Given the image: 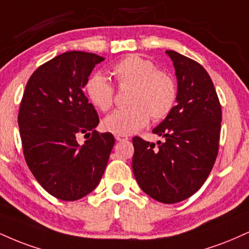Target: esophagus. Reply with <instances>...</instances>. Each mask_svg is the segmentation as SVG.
<instances>
[{
	"instance_id": "1",
	"label": "esophagus",
	"mask_w": 249,
	"mask_h": 249,
	"mask_svg": "<svg viewBox=\"0 0 249 249\" xmlns=\"http://www.w3.org/2000/svg\"><path fill=\"white\" fill-rule=\"evenodd\" d=\"M115 138L117 142H124V140L128 139L126 136H123V134H115Z\"/></svg>"
}]
</instances>
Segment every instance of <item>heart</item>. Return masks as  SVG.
I'll return each instance as SVG.
<instances>
[{
  "mask_svg": "<svg viewBox=\"0 0 249 249\" xmlns=\"http://www.w3.org/2000/svg\"><path fill=\"white\" fill-rule=\"evenodd\" d=\"M119 86H131L130 107L116 109L102 122L104 131L115 134L136 133L148 124L149 119L160 121L168 116L175 106L178 88L173 76L158 71L151 60L132 54L122 59L111 68ZM86 94L92 106L106 111L113 101V87L101 73L89 77Z\"/></svg>",
  "mask_w": 249,
  "mask_h": 249,
  "instance_id": "b5f03b06",
  "label": "heart"
}]
</instances>
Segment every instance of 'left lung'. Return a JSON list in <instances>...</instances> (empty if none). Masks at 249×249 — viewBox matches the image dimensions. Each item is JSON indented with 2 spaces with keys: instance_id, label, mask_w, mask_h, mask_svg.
<instances>
[{
  "instance_id": "1",
  "label": "left lung",
  "mask_w": 249,
  "mask_h": 249,
  "mask_svg": "<svg viewBox=\"0 0 249 249\" xmlns=\"http://www.w3.org/2000/svg\"><path fill=\"white\" fill-rule=\"evenodd\" d=\"M178 80L176 106L153 133L164 142L134 137L132 169L138 184L158 202L189 198L208 178L219 147L221 107L203 66L175 51H166Z\"/></svg>"
}]
</instances>
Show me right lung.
Returning <instances> with one entry per match:
<instances>
[{
  "label": "right lung",
  "instance_id": "1",
  "mask_svg": "<svg viewBox=\"0 0 249 249\" xmlns=\"http://www.w3.org/2000/svg\"><path fill=\"white\" fill-rule=\"evenodd\" d=\"M103 60L80 51L55 56L32 74L20 102L18 126L26 163L47 193L67 202L97 187L115 143L111 133L95 130L100 119L83 94L92 70ZM80 134L92 138L80 145Z\"/></svg>",
  "mask_w": 249,
  "mask_h": 249
}]
</instances>
